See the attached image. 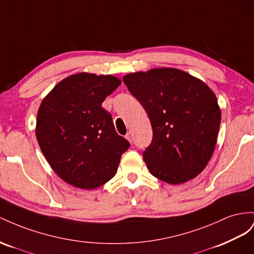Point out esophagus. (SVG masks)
Returning <instances> with one entry per match:
<instances>
[{"mask_svg":"<svg viewBox=\"0 0 254 254\" xmlns=\"http://www.w3.org/2000/svg\"><path fill=\"white\" fill-rule=\"evenodd\" d=\"M126 138H127L129 142H132V133L128 132V133L126 135Z\"/></svg>","mask_w":254,"mask_h":254,"instance_id":"34e87169","label":"esophagus"}]
</instances>
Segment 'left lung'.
I'll return each instance as SVG.
<instances>
[{"label": "left lung", "instance_id": "8db88e82", "mask_svg": "<svg viewBox=\"0 0 254 254\" xmlns=\"http://www.w3.org/2000/svg\"><path fill=\"white\" fill-rule=\"evenodd\" d=\"M123 82L146 110L153 137L142 156L152 176L169 184L197 177L211 159L221 112L200 79L173 68L136 72Z\"/></svg>", "mask_w": 254, "mask_h": 254}]
</instances>
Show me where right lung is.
Returning a JSON list of instances; mask_svg holds the SVG:
<instances>
[{"label": "right lung", "mask_w": 254, "mask_h": 254, "mask_svg": "<svg viewBox=\"0 0 254 254\" xmlns=\"http://www.w3.org/2000/svg\"><path fill=\"white\" fill-rule=\"evenodd\" d=\"M120 84L112 75L78 73L63 79L43 99L36 137L48 163L64 182L95 190L117 172L129 142L116 132L102 103Z\"/></svg>", "instance_id": "add662e5"}]
</instances>
